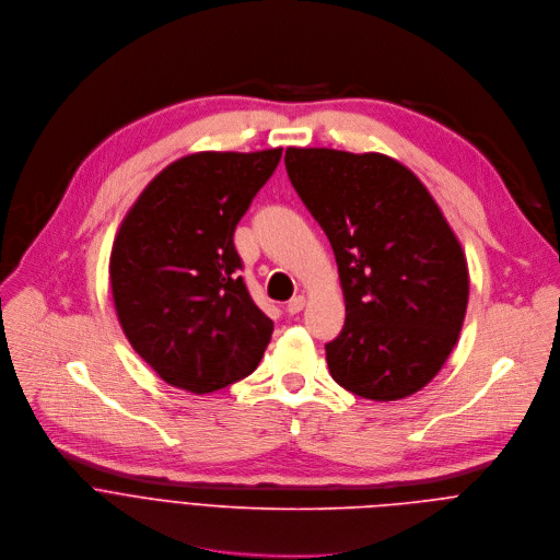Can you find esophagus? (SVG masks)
Listing matches in <instances>:
<instances>
[{
  "instance_id": "obj_1",
  "label": "esophagus",
  "mask_w": 560,
  "mask_h": 560,
  "mask_svg": "<svg viewBox=\"0 0 560 560\" xmlns=\"http://www.w3.org/2000/svg\"><path fill=\"white\" fill-rule=\"evenodd\" d=\"M304 304H306V298H304V295H295V298H291V300L287 302V313H289V315H295V313H300V311L304 308Z\"/></svg>"
}]
</instances>
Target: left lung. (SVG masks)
<instances>
[{
	"label": "left lung",
	"instance_id": "obj_1",
	"mask_svg": "<svg viewBox=\"0 0 560 560\" xmlns=\"http://www.w3.org/2000/svg\"><path fill=\"white\" fill-rule=\"evenodd\" d=\"M287 174L324 230L347 304L326 345L330 377L375 401L421 390L453 353L468 306L459 238L399 161L328 148H287Z\"/></svg>",
	"mask_w": 560,
	"mask_h": 560
}]
</instances>
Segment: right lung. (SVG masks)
<instances>
[{
    "mask_svg": "<svg viewBox=\"0 0 560 560\" xmlns=\"http://www.w3.org/2000/svg\"><path fill=\"white\" fill-rule=\"evenodd\" d=\"M280 156L282 148L183 156L121 222L112 300L132 349L170 386L213 393L252 375L265 355L273 322L238 276L234 232Z\"/></svg>",
    "mask_w": 560,
    "mask_h": 560,
    "instance_id": "add662e5",
    "label": "right lung"
}]
</instances>
